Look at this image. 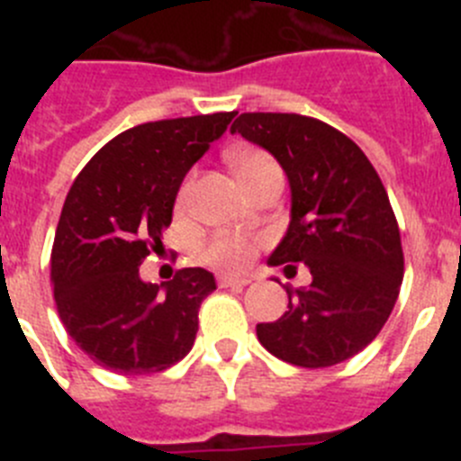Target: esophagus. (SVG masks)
<instances>
[{
    "label": "esophagus",
    "instance_id": "34e87169",
    "mask_svg": "<svg viewBox=\"0 0 461 461\" xmlns=\"http://www.w3.org/2000/svg\"><path fill=\"white\" fill-rule=\"evenodd\" d=\"M249 284H251L249 276H228V275L219 276V286H221V288H233V291H242V288L249 286Z\"/></svg>",
    "mask_w": 461,
    "mask_h": 461
}]
</instances>
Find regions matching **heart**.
I'll return each instance as SVG.
<instances>
[{"instance_id": "1", "label": "heart", "mask_w": 461, "mask_h": 461, "mask_svg": "<svg viewBox=\"0 0 461 461\" xmlns=\"http://www.w3.org/2000/svg\"><path fill=\"white\" fill-rule=\"evenodd\" d=\"M230 164H233L235 173L240 175L242 185L247 186L249 182H254L260 173H266L267 168L276 166L272 161L270 154H266L263 149H238V152L230 154ZM191 186L194 180H186L182 185L180 195H177V205L185 207L191 198ZM256 254V240L244 238V235H233L223 233L217 235L203 249V260L207 266L217 267V270H242L251 263Z\"/></svg>"}]
</instances>
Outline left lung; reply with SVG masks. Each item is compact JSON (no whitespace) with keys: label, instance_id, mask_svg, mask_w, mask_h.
Returning <instances> with one entry per match:
<instances>
[{"label":"left lung","instance_id":"1","mask_svg":"<svg viewBox=\"0 0 461 461\" xmlns=\"http://www.w3.org/2000/svg\"><path fill=\"white\" fill-rule=\"evenodd\" d=\"M272 154L291 185V223L272 256L288 276V312L256 325L272 356L297 367H332L360 353L388 321L404 279V251L388 191L348 136L295 113H242L230 126Z\"/></svg>","mask_w":461,"mask_h":461}]
</instances>
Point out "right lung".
Instances as JSON below:
<instances>
[{
    "label": "right lung",
    "mask_w": 461,
    "mask_h": 461,
    "mask_svg": "<svg viewBox=\"0 0 461 461\" xmlns=\"http://www.w3.org/2000/svg\"><path fill=\"white\" fill-rule=\"evenodd\" d=\"M235 113L138 124L105 142L73 182L50 256L55 304L71 339L117 374L173 367L194 346L198 309L217 284L185 267L168 284L138 275L161 247L191 166Z\"/></svg>",
    "instance_id": "1"
}]
</instances>
